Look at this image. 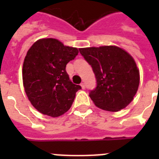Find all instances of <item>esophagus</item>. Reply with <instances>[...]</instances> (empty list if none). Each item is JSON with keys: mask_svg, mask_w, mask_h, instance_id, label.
Returning <instances> with one entry per match:
<instances>
[{"mask_svg": "<svg viewBox=\"0 0 159 159\" xmlns=\"http://www.w3.org/2000/svg\"><path fill=\"white\" fill-rule=\"evenodd\" d=\"M80 86L83 89H85V88H86V87H85V84H84V83H81Z\"/></svg>", "mask_w": 159, "mask_h": 159, "instance_id": "34e87169", "label": "esophagus"}]
</instances>
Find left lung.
Segmentation results:
<instances>
[{"label":"left lung","mask_w":159,"mask_h":159,"mask_svg":"<svg viewBox=\"0 0 159 159\" xmlns=\"http://www.w3.org/2000/svg\"><path fill=\"white\" fill-rule=\"evenodd\" d=\"M92 66L96 87L89 96L96 107L119 111L133 100L139 85V71L133 57L116 46L80 48Z\"/></svg>","instance_id":"obj_1"}]
</instances>
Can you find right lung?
I'll return each mask as SVG.
<instances>
[{"mask_svg":"<svg viewBox=\"0 0 159 159\" xmlns=\"http://www.w3.org/2000/svg\"><path fill=\"white\" fill-rule=\"evenodd\" d=\"M78 53L76 48L52 38L40 39L29 48L22 77L25 93L38 111L58 117L69 110L81 87L71 82L66 65Z\"/></svg>","mask_w":159,"mask_h":159,"instance_id":"right-lung-1","label":"right lung"}]
</instances>
